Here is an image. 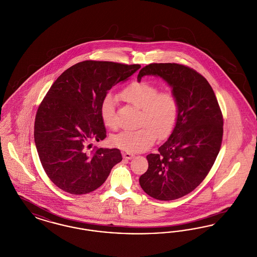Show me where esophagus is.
<instances>
[{
	"label": "esophagus",
	"instance_id": "obj_1",
	"mask_svg": "<svg viewBox=\"0 0 257 257\" xmlns=\"http://www.w3.org/2000/svg\"><path fill=\"white\" fill-rule=\"evenodd\" d=\"M123 158L126 160L133 159L135 157L134 154L132 153H129V152H123L122 153Z\"/></svg>",
	"mask_w": 257,
	"mask_h": 257
}]
</instances>
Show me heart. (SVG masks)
Returning a JSON list of instances; mask_svg holds the SVG:
<instances>
[{"mask_svg":"<svg viewBox=\"0 0 257 257\" xmlns=\"http://www.w3.org/2000/svg\"><path fill=\"white\" fill-rule=\"evenodd\" d=\"M119 96L124 101L142 110L141 121L144 125L137 130H124L110 138V144L123 151L137 153L146 151L159 138H166L173 130L179 113L178 102L171 91H159L158 86L138 81L126 86ZM115 97L108 93L101 101L100 116L108 128L116 126Z\"/></svg>","mask_w":257,"mask_h":257,"instance_id":"heart-1","label":"heart"}]
</instances>
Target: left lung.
<instances>
[{"mask_svg": "<svg viewBox=\"0 0 257 257\" xmlns=\"http://www.w3.org/2000/svg\"><path fill=\"white\" fill-rule=\"evenodd\" d=\"M148 75L159 76L171 86L179 113L159 153L147 155L148 170L140 185L155 199L173 200L206 177L220 152L223 119L213 88L196 70L177 63H151L141 69L138 81Z\"/></svg>", "mask_w": 257, "mask_h": 257, "instance_id": "1", "label": "left lung"}]
</instances>
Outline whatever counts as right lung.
<instances>
[{"instance_id": "obj_1", "label": "right lung", "mask_w": 257, "mask_h": 257, "mask_svg": "<svg viewBox=\"0 0 257 257\" xmlns=\"http://www.w3.org/2000/svg\"><path fill=\"white\" fill-rule=\"evenodd\" d=\"M140 68V64L82 61L50 87L37 111L35 143L46 174L62 191L84 195L96 190L122 160L117 148L87 150L91 142L107 137L100 116L102 99Z\"/></svg>"}]
</instances>
